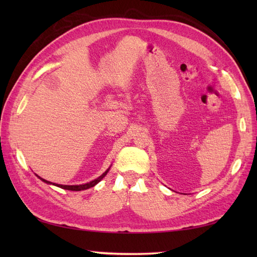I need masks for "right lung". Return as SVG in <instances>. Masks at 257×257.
<instances>
[{"label": "right lung", "instance_id": "add662e5", "mask_svg": "<svg viewBox=\"0 0 257 257\" xmlns=\"http://www.w3.org/2000/svg\"><path fill=\"white\" fill-rule=\"evenodd\" d=\"M109 171V169L107 171H105L103 172L101 176L99 177V178H97V179H95L94 181H91V182H89V183H86V184H80V185H63V184H56V183H53L54 185H56V187H58V188H62V189H65V190H70V191H81V190H87V189H89V188H92L94 187V185H96L98 182L100 181V180L106 176L107 174V172ZM40 178V177H38ZM42 181H44L45 183H48V184H51L52 182H50V181H46V180H44V179H42V178H40Z\"/></svg>", "mask_w": 257, "mask_h": 257}]
</instances>
